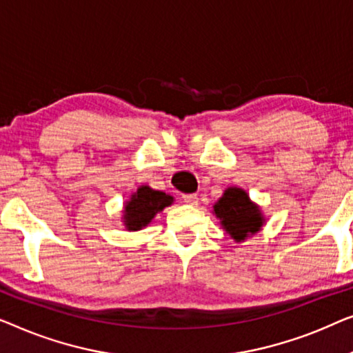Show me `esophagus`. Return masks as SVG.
I'll use <instances>...</instances> for the list:
<instances>
[{"mask_svg":"<svg viewBox=\"0 0 353 353\" xmlns=\"http://www.w3.org/2000/svg\"><path fill=\"white\" fill-rule=\"evenodd\" d=\"M182 200L188 203V205H196L198 195H196V193H185V195H182Z\"/></svg>","mask_w":353,"mask_h":353,"instance_id":"esophagus-1","label":"esophagus"}]
</instances>
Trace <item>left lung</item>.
Returning a JSON list of instances; mask_svg holds the SVG:
<instances>
[{
	"label": "left lung",
	"mask_w": 353,
	"mask_h": 353,
	"mask_svg": "<svg viewBox=\"0 0 353 353\" xmlns=\"http://www.w3.org/2000/svg\"><path fill=\"white\" fill-rule=\"evenodd\" d=\"M221 225L236 243L245 241L264 225L261 208L250 200V195L238 187H228L212 206Z\"/></svg>",
	"instance_id": "obj_1"
}]
</instances>
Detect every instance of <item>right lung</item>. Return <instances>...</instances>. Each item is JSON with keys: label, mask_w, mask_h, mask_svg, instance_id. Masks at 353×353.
I'll list each match as a JSON object with an SVG mask.
<instances>
[{"label": "right lung", "mask_w": 353, "mask_h": 353, "mask_svg": "<svg viewBox=\"0 0 353 353\" xmlns=\"http://www.w3.org/2000/svg\"><path fill=\"white\" fill-rule=\"evenodd\" d=\"M174 198L165 192L153 190L148 185H141L134 192L123 210V224L126 230L136 232L150 224L158 212L171 206Z\"/></svg>", "instance_id": "right-lung-1"}]
</instances>
